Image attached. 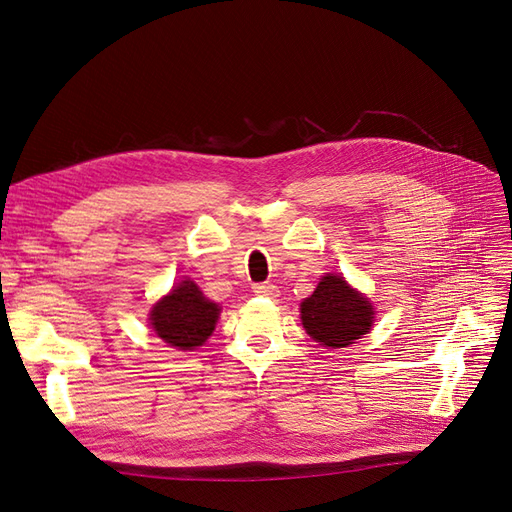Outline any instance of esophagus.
<instances>
[{"instance_id":"1","label":"esophagus","mask_w":512,"mask_h":512,"mask_svg":"<svg viewBox=\"0 0 512 512\" xmlns=\"http://www.w3.org/2000/svg\"><path fill=\"white\" fill-rule=\"evenodd\" d=\"M277 285H273V283H256L254 285V294L256 296H267V298H275L277 296Z\"/></svg>"}]
</instances>
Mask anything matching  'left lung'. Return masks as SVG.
<instances>
[{
	"instance_id": "8db88e82",
	"label": "left lung",
	"mask_w": 512,
	"mask_h": 512,
	"mask_svg": "<svg viewBox=\"0 0 512 512\" xmlns=\"http://www.w3.org/2000/svg\"><path fill=\"white\" fill-rule=\"evenodd\" d=\"M300 315L306 334L332 349L353 344L374 323L370 300L338 275H325L319 281L311 298L300 304Z\"/></svg>"
}]
</instances>
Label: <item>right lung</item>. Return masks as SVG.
Listing matches in <instances>:
<instances>
[{"instance_id": "add662e5", "label": "right lung", "mask_w": 512, "mask_h": 512, "mask_svg": "<svg viewBox=\"0 0 512 512\" xmlns=\"http://www.w3.org/2000/svg\"><path fill=\"white\" fill-rule=\"evenodd\" d=\"M220 306L187 279L161 298L151 311L153 332L178 351H193L214 332Z\"/></svg>"}]
</instances>
